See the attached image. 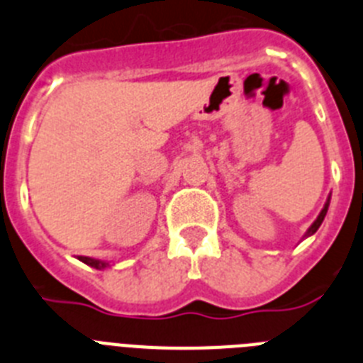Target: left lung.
<instances>
[{
	"label": "left lung",
	"mask_w": 363,
	"mask_h": 363,
	"mask_svg": "<svg viewBox=\"0 0 363 363\" xmlns=\"http://www.w3.org/2000/svg\"><path fill=\"white\" fill-rule=\"evenodd\" d=\"M329 201H331V194H329V198H327V201H325V205H323V209L320 211V214H318V218H316V220L313 221V225L309 227V229H307V233L303 234V238H307V236H313L314 233H316V230L320 229V225H322V221H323V218H325V214H327V209H329Z\"/></svg>",
	"instance_id": "1"
}]
</instances>
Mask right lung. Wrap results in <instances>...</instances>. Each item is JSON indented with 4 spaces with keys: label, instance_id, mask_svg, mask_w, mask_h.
I'll return each mask as SVG.
<instances>
[{
    "label": "right lung",
    "instance_id": "right-lung-1",
    "mask_svg": "<svg viewBox=\"0 0 363 363\" xmlns=\"http://www.w3.org/2000/svg\"><path fill=\"white\" fill-rule=\"evenodd\" d=\"M79 262H83V264L91 265V267L94 269H105L108 267V262H101V259H94V258H89V256H78Z\"/></svg>",
    "mask_w": 363,
    "mask_h": 363
}]
</instances>
